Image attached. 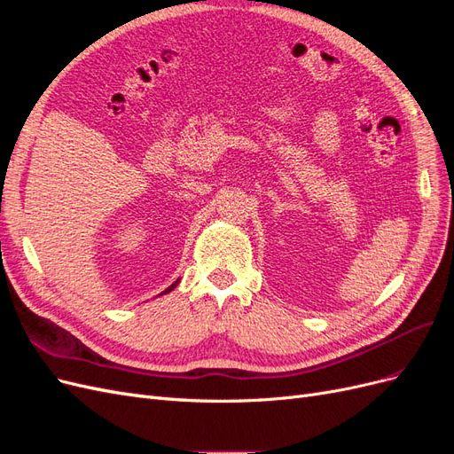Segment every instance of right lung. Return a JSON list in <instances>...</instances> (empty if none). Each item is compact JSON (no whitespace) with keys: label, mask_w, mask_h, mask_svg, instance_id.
<instances>
[{"label":"right lung","mask_w":454,"mask_h":454,"mask_svg":"<svg viewBox=\"0 0 454 454\" xmlns=\"http://www.w3.org/2000/svg\"><path fill=\"white\" fill-rule=\"evenodd\" d=\"M176 286H177V282H174V284H172V286H168V287H167V290H164V294H168V292H172V290H174V287H176Z\"/></svg>","instance_id":"1"}]
</instances>
